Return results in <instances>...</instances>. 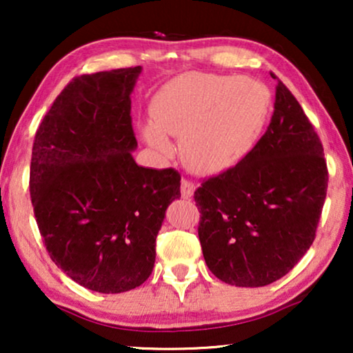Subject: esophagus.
I'll return each mask as SVG.
<instances>
[{
  "instance_id": "obj_1",
  "label": "esophagus",
  "mask_w": 353,
  "mask_h": 353,
  "mask_svg": "<svg viewBox=\"0 0 353 353\" xmlns=\"http://www.w3.org/2000/svg\"><path fill=\"white\" fill-rule=\"evenodd\" d=\"M194 192V183L190 180H181V197L183 199H190Z\"/></svg>"
}]
</instances>
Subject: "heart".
Listing matches in <instances>:
<instances>
[{
	"instance_id": "1",
	"label": "heart",
	"mask_w": 353,
	"mask_h": 353,
	"mask_svg": "<svg viewBox=\"0 0 353 353\" xmlns=\"http://www.w3.org/2000/svg\"><path fill=\"white\" fill-rule=\"evenodd\" d=\"M272 94L248 77L183 74L162 86L151 101V120L143 137L167 154L165 134L180 138L181 156L202 173L238 163L257 141L268 117Z\"/></svg>"
}]
</instances>
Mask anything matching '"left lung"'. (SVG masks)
Wrapping results in <instances>:
<instances>
[{
  "instance_id": "obj_1",
  "label": "left lung",
  "mask_w": 353,
  "mask_h": 353,
  "mask_svg": "<svg viewBox=\"0 0 353 353\" xmlns=\"http://www.w3.org/2000/svg\"><path fill=\"white\" fill-rule=\"evenodd\" d=\"M326 190L323 144L301 104L278 80L263 137L238 165L205 180L194 192L207 267L239 288L283 278L315 239Z\"/></svg>"
}]
</instances>
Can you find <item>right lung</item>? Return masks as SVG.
I'll use <instances>...</instances> for the list:
<instances>
[{"label":"right lung","mask_w":353,"mask_h":353,"mask_svg":"<svg viewBox=\"0 0 353 353\" xmlns=\"http://www.w3.org/2000/svg\"><path fill=\"white\" fill-rule=\"evenodd\" d=\"M141 65L75 77L37 130L30 196L52 262L80 286L119 294L146 281L167 207L181 197L175 168L132 152V91Z\"/></svg>","instance_id":"obj_1"}]
</instances>
